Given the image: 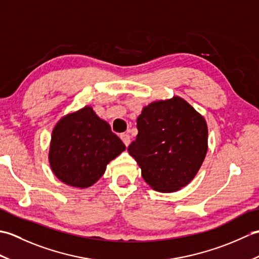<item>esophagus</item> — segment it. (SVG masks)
Here are the masks:
<instances>
[{
	"instance_id": "34e87169",
	"label": "esophagus",
	"mask_w": 259,
	"mask_h": 259,
	"mask_svg": "<svg viewBox=\"0 0 259 259\" xmlns=\"http://www.w3.org/2000/svg\"><path fill=\"white\" fill-rule=\"evenodd\" d=\"M120 138L121 140L123 141V144L125 145V147H128L130 144V136L126 135V134H121L120 135Z\"/></svg>"
}]
</instances>
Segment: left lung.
<instances>
[{
    "mask_svg": "<svg viewBox=\"0 0 259 259\" xmlns=\"http://www.w3.org/2000/svg\"><path fill=\"white\" fill-rule=\"evenodd\" d=\"M138 135L128 147L151 188L172 192L188 185L208 149L203 117L179 97L156 101L137 119Z\"/></svg>",
    "mask_w": 259,
    "mask_h": 259,
    "instance_id": "8db88e82",
    "label": "left lung"
}]
</instances>
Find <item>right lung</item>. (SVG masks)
<instances>
[{"instance_id": "add662e5", "label": "right lung", "mask_w": 259, "mask_h": 259, "mask_svg": "<svg viewBox=\"0 0 259 259\" xmlns=\"http://www.w3.org/2000/svg\"><path fill=\"white\" fill-rule=\"evenodd\" d=\"M123 150L125 146L107 121L91 107H84L54 126L49 161L62 183L87 188L102 177L107 164Z\"/></svg>"}]
</instances>
